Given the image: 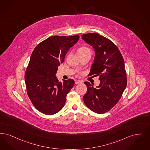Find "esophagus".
Returning <instances> with one entry per match:
<instances>
[{"instance_id": "esophagus-1", "label": "esophagus", "mask_w": 150, "mask_h": 150, "mask_svg": "<svg viewBox=\"0 0 150 150\" xmlns=\"http://www.w3.org/2000/svg\"><path fill=\"white\" fill-rule=\"evenodd\" d=\"M75 84H80V83H81V81H80V80H75Z\"/></svg>"}]
</instances>
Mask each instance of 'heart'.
<instances>
[{
  "mask_svg": "<svg viewBox=\"0 0 150 150\" xmlns=\"http://www.w3.org/2000/svg\"><path fill=\"white\" fill-rule=\"evenodd\" d=\"M89 48H88L87 47H85V46H82L80 48H79L78 50V52L79 53H83L84 52H86V51H89Z\"/></svg>",
  "mask_w": 150,
  "mask_h": 150,
  "instance_id": "obj_1",
  "label": "heart"
}]
</instances>
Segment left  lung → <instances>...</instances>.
I'll return each instance as SVG.
<instances>
[{
  "mask_svg": "<svg viewBox=\"0 0 150 150\" xmlns=\"http://www.w3.org/2000/svg\"><path fill=\"white\" fill-rule=\"evenodd\" d=\"M82 38L96 51L88 76H99L96 88L85 81L86 93L83 96L86 106L93 112L103 114L113 108L126 89L127 79L125 61L117 46L107 38L96 33L82 35Z\"/></svg>",
  "mask_w": 150,
  "mask_h": 150,
  "instance_id": "8db88e82",
  "label": "left lung"
}]
</instances>
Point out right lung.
Instances as JSON below:
<instances>
[{"label":"right lung","mask_w":150,"mask_h":150,"mask_svg":"<svg viewBox=\"0 0 150 150\" xmlns=\"http://www.w3.org/2000/svg\"><path fill=\"white\" fill-rule=\"evenodd\" d=\"M79 37V35L51 36L38 44L32 52L24 75L27 93L33 106L43 114H56L64 107L75 81L69 79L61 83L55 75Z\"/></svg>","instance_id":"add662e5"}]
</instances>
